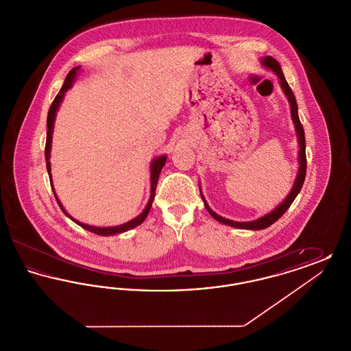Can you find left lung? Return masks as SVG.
Instances as JSON below:
<instances>
[{"instance_id":"left-lung-1","label":"left lung","mask_w":351,"mask_h":351,"mask_svg":"<svg viewBox=\"0 0 351 351\" xmlns=\"http://www.w3.org/2000/svg\"><path fill=\"white\" fill-rule=\"evenodd\" d=\"M262 63H263L266 67L271 68L274 72H276V75H278L279 79H280V85H282V88H283L284 93H285V96L288 97L289 104H291V114H292V119H293V122H295L296 132H298V136H299V143H300V154H299V158H300V168H299V173H298V179H296V182H295V185H293L291 193L287 196V199H285L276 209H274L271 213H268L265 217L255 219V221H251V222H237V221L226 219V218L218 216L217 213H215V212L209 208L208 202L205 201L204 196L201 195L206 210L210 213L212 217L215 218V219H217L218 222L225 223V225H228V226H233V228H238V229H247V230H262V229H266L269 225H272L274 222H276L279 218L282 217L284 213L287 212V209L291 206V204L296 199V196L299 195L301 186H302L304 180H305V175H306L305 134H304V129H302V125H301L300 118H299V114H298V102H296V99H295V95H293L291 86L287 83V80H285V77H284L282 67H280V64H279V62H278L276 59H274L272 56H266V58L262 60Z\"/></svg>"}]
</instances>
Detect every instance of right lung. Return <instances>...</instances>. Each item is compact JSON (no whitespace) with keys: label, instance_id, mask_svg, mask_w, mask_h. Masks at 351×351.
Wrapping results in <instances>:
<instances>
[{"label":"right lung","instance_id":"1","mask_svg":"<svg viewBox=\"0 0 351 351\" xmlns=\"http://www.w3.org/2000/svg\"><path fill=\"white\" fill-rule=\"evenodd\" d=\"M77 69H79V67H75L72 68V69L69 71V73H68L67 77H66V80H64L63 86L60 88L59 93L56 95V97H55L53 101H52V104H51L50 106V110H49V114H47V138H46V149H45V155H46V160H47L46 166H47V171H49L50 178L51 167L49 159H50L51 141H52V130H53L55 114H56V110H58V108H59L60 102L63 100L64 93L67 92L68 89L71 88L72 83H73V79H75V75H76V71H77ZM166 159H167L166 156H159V158H158V159H155V160L152 162V165H151V196L150 200H149V204H147V206L145 208V210H143L138 217L134 218L132 221H129V222H126V223H123V225H121V226H114V228H96V226H89V225L82 223V222H79V221L73 219L71 216H68L67 212L64 210V208L62 206V204L59 202L58 197H56V195H55V192H53L55 199L58 201V204H59L60 209L63 210V213H66L68 217L71 218L72 221H75L77 225H80L82 228H84V229H85V230H88V232L99 234V235H114V234L128 232V230L133 229L135 226L141 225V223L145 221V218L147 217V215H149V212H150L151 205H152V201H154V196H155V191H156V185H158V180H159V175H160V171H162V168H163L165 163H166ZM52 191H53V186H52Z\"/></svg>","mask_w":351,"mask_h":351}]
</instances>
